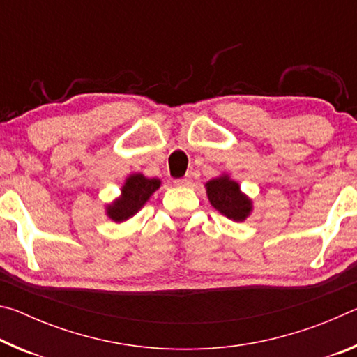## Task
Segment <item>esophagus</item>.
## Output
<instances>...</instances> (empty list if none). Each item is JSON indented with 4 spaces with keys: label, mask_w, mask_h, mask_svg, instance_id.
<instances>
[{
    "label": "esophagus",
    "mask_w": 357,
    "mask_h": 357,
    "mask_svg": "<svg viewBox=\"0 0 357 357\" xmlns=\"http://www.w3.org/2000/svg\"><path fill=\"white\" fill-rule=\"evenodd\" d=\"M190 183H192L190 178H187V176L179 178V179H174V185H178V187H185V185H189Z\"/></svg>",
    "instance_id": "34e87169"
}]
</instances>
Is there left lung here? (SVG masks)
<instances>
[{
    "label": "left lung",
    "instance_id": "1",
    "mask_svg": "<svg viewBox=\"0 0 357 357\" xmlns=\"http://www.w3.org/2000/svg\"><path fill=\"white\" fill-rule=\"evenodd\" d=\"M204 187H206L209 203L228 219L244 222L250 215L253 209L252 200L241 192V185L227 173L208 181Z\"/></svg>",
    "mask_w": 357,
    "mask_h": 357
}]
</instances>
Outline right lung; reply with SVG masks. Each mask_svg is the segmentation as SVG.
Segmentation results:
<instances>
[{"label":"right lung","mask_w":357,"mask_h":357,"mask_svg":"<svg viewBox=\"0 0 357 357\" xmlns=\"http://www.w3.org/2000/svg\"><path fill=\"white\" fill-rule=\"evenodd\" d=\"M160 179L146 178L143 173L129 174L121 187V195L107 204V215L113 222H126L140 211L151 195L160 187Z\"/></svg>","instance_id":"obj_1"}]
</instances>
